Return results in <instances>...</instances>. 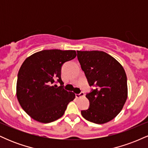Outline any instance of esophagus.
Instances as JSON below:
<instances>
[{"instance_id": "1", "label": "esophagus", "mask_w": 148, "mask_h": 148, "mask_svg": "<svg viewBox=\"0 0 148 148\" xmlns=\"http://www.w3.org/2000/svg\"><path fill=\"white\" fill-rule=\"evenodd\" d=\"M84 95H85V93L84 92H81L79 94H76V97L80 98V97H84Z\"/></svg>"}]
</instances>
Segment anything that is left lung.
<instances>
[{"mask_svg":"<svg viewBox=\"0 0 148 148\" xmlns=\"http://www.w3.org/2000/svg\"><path fill=\"white\" fill-rule=\"evenodd\" d=\"M77 58L90 86L89 108L81 111L86 120L103 124L113 120L123 109L127 98L125 69L114 58L99 51H77Z\"/></svg>","mask_w":148,"mask_h":148,"instance_id":"left-lung-1","label":"left lung"}]
</instances>
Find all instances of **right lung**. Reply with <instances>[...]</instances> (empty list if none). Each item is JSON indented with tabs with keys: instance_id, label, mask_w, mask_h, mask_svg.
I'll return each instance as SVG.
<instances>
[{
	"instance_id": "obj_1",
	"label": "right lung",
	"mask_w": 148,
	"mask_h": 148,
	"mask_svg": "<svg viewBox=\"0 0 148 148\" xmlns=\"http://www.w3.org/2000/svg\"><path fill=\"white\" fill-rule=\"evenodd\" d=\"M76 56L75 51L51 49L35 53L23 62L17 76L16 97L22 108L35 120L55 121L75 98L74 93L64 89L61 69Z\"/></svg>"
}]
</instances>
